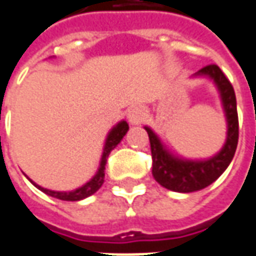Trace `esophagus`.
I'll return each mask as SVG.
<instances>
[{"label":"esophagus","instance_id":"1","mask_svg":"<svg viewBox=\"0 0 256 256\" xmlns=\"http://www.w3.org/2000/svg\"><path fill=\"white\" fill-rule=\"evenodd\" d=\"M146 118V112L142 106H133L128 110V119L132 124H140Z\"/></svg>","mask_w":256,"mask_h":256}]
</instances>
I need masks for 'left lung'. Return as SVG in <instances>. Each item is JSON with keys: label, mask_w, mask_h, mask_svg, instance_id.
Here are the masks:
<instances>
[{"label": "left lung", "mask_w": 256, "mask_h": 256, "mask_svg": "<svg viewBox=\"0 0 256 256\" xmlns=\"http://www.w3.org/2000/svg\"><path fill=\"white\" fill-rule=\"evenodd\" d=\"M196 76H208L218 86L224 110L228 122L227 142L223 150L208 161H186L172 157L150 128H146L150 138L152 157V176L161 186L174 192L189 194L208 186L230 165L238 144V114L236 92L230 80L217 64H208L199 70Z\"/></svg>", "instance_id": "1"}]
</instances>
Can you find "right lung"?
I'll return each instance as SVG.
<instances>
[{"instance_id":"add662e5","label":"right lung","mask_w":256,"mask_h":256,"mask_svg":"<svg viewBox=\"0 0 256 256\" xmlns=\"http://www.w3.org/2000/svg\"><path fill=\"white\" fill-rule=\"evenodd\" d=\"M128 124L126 122H120L116 128H112V132L109 133L108 138H106L105 142V148H104V154H102V160H100V165H99V170L96 172V175L90 180L86 182L84 186L78 188L76 190H71V192H54V190H48V189H44V188L36 185L34 182H32L34 186L38 189H40L42 192H44L48 196H53L56 199H60V200H67V202H77L81 200V199H85L88 196L94 194L99 188L102 186L104 184V178H105V165L106 160H108V156L110 154V151L114 150V147L120 142V140L123 138V136L128 133Z\"/></svg>"}]
</instances>
